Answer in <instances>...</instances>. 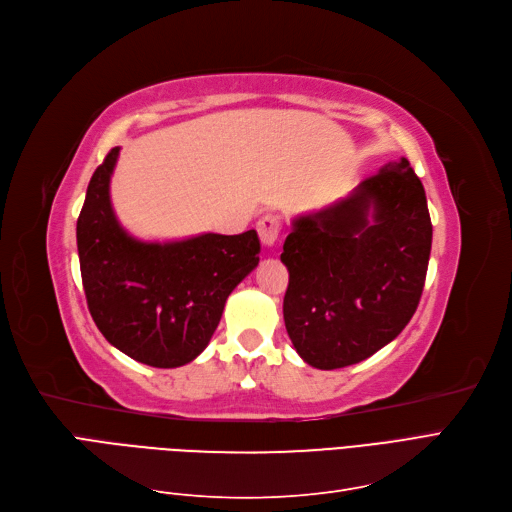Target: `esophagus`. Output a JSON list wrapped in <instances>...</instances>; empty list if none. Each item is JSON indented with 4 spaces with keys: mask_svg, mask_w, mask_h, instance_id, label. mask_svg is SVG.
<instances>
[{
    "mask_svg": "<svg viewBox=\"0 0 512 512\" xmlns=\"http://www.w3.org/2000/svg\"><path fill=\"white\" fill-rule=\"evenodd\" d=\"M257 232H259V238H261L263 244L272 246L278 240V236H280V217H276V215H263L257 221Z\"/></svg>",
    "mask_w": 512,
    "mask_h": 512,
    "instance_id": "esophagus-1",
    "label": "esophagus"
}]
</instances>
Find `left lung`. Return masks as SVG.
<instances>
[{
	"label": "left lung",
	"instance_id": "8db88e82",
	"mask_svg": "<svg viewBox=\"0 0 512 512\" xmlns=\"http://www.w3.org/2000/svg\"><path fill=\"white\" fill-rule=\"evenodd\" d=\"M432 223L407 158L388 162L323 211L293 219L285 327L316 369H342L399 335L420 304Z\"/></svg>",
	"mask_w": 512,
	"mask_h": 512
}]
</instances>
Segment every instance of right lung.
<instances>
[{
	"instance_id": "add662e5",
	"label": "right lung",
	"mask_w": 512,
	"mask_h": 512,
	"mask_svg": "<svg viewBox=\"0 0 512 512\" xmlns=\"http://www.w3.org/2000/svg\"><path fill=\"white\" fill-rule=\"evenodd\" d=\"M120 147L94 170L78 217L82 285L94 325L135 361L192 363L219 325L225 299L259 263V236L200 234L173 242L132 238L113 213L109 181Z\"/></svg>"
}]
</instances>
